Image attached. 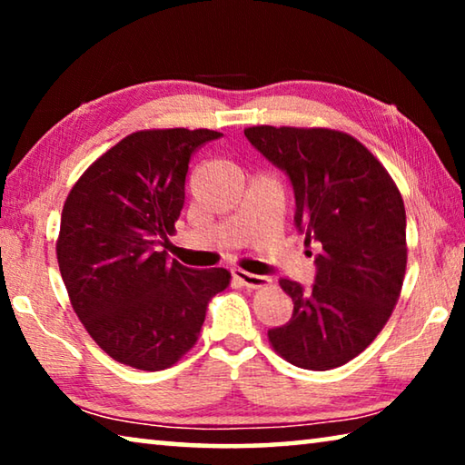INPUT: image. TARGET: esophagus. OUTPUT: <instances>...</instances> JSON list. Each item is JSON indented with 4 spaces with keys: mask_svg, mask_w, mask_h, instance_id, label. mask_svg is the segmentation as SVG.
<instances>
[{
    "mask_svg": "<svg viewBox=\"0 0 465 465\" xmlns=\"http://www.w3.org/2000/svg\"><path fill=\"white\" fill-rule=\"evenodd\" d=\"M232 277L238 281L242 287H250V289H258V287L269 285V279H266V277H261V274H252V272H246L242 269H233Z\"/></svg>",
    "mask_w": 465,
    "mask_h": 465,
    "instance_id": "1",
    "label": "esophagus"
}]
</instances>
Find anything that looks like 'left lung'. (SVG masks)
Instances as JSON below:
<instances>
[{"label": "left lung", "mask_w": 465, "mask_h": 465, "mask_svg": "<svg viewBox=\"0 0 465 465\" xmlns=\"http://www.w3.org/2000/svg\"><path fill=\"white\" fill-rule=\"evenodd\" d=\"M243 135L287 174L295 227L318 252L310 289L279 281L293 299V316L271 328L269 341L302 369L341 367L373 342L400 297L406 272L402 194L373 153L346 133L264 124Z\"/></svg>", "instance_id": "1"}]
</instances>
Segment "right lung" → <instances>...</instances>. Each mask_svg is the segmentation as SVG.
I'll return each instance as SVG.
<instances>
[{"instance_id":"obj_1","label":"right lung","mask_w":465,"mask_h":465,"mask_svg":"<svg viewBox=\"0 0 465 465\" xmlns=\"http://www.w3.org/2000/svg\"><path fill=\"white\" fill-rule=\"evenodd\" d=\"M209 129L137 131L98 157L69 193L57 261L72 305L102 351L160 371L193 349L225 269L194 271L160 252L184 204L191 155Z\"/></svg>"}]
</instances>
